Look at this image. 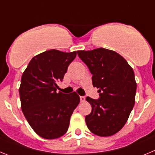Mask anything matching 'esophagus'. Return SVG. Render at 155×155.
I'll use <instances>...</instances> for the list:
<instances>
[{"label":"esophagus","instance_id":"esophagus-1","mask_svg":"<svg viewBox=\"0 0 155 155\" xmlns=\"http://www.w3.org/2000/svg\"><path fill=\"white\" fill-rule=\"evenodd\" d=\"M85 100H86L85 97H82V96H80V101L81 102H84Z\"/></svg>","mask_w":155,"mask_h":155}]
</instances>
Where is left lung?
Listing matches in <instances>:
<instances>
[{"label":"left lung","mask_w":155,"mask_h":155,"mask_svg":"<svg viewBox=\"0 0 155 155\" xmlns=\"http://www.w3.org/2000/svg\"><path fill=\"white\" fill-rule=\"evenodd\" d=\"M77 53L93 75V86L100 89V98H86L92 106L91 113L85 117L87 127L100 137L115 134L124 126L135 104L133 69L112 50L100 48Z\"/></svg>","instance_id":"8db88e82"}]
</instances>
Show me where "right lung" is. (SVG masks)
Masks as SVG:
<instances>
[{
	"label": "right lung",
	"instance_id": "right-lung-1",
	"mask_svg": "<svg viewBox=\"0 0 155 155\" xmlns=\"http://www.w3.org/2000/svg\"><path fill=\"white\" fill-rule=\"evenodd\" d=\"M76 51L51 49L35 55L23 72L20 94L21 110L34 131L45 139H55L68 130L72 113L79 104V95L57 92Z\"/></svg>",
	"mask_w": 155,
	"mask_h": 155
}]
</instances>
